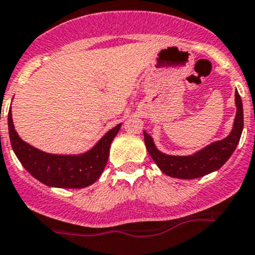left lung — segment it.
<instances>
[{
  "label": "left lung",
  "instance_id": "left-lung-1",
  "mask_svg": "<svg viewBox=\"0 0 255 255\" xmlns=\"http://www.w3.org/2000/svg\"><path fill=\"white\" fill-rule=\"evenodd\" d=\"M235 104H237V116L230 135L225 139L210 144L193 155H167L155 148L150 135L144 131V141L151 159L156 163L163 173L173 178L193 179L218 170L225 164L231 154L234 153L244 128L243 102L238 91L235 92Z\"/></svg>",
  "mask_w": 255,
  "mask_h": 255
}]
</instances>
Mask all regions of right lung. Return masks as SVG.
I'll return each mask as SVG.
<instances>
[{
	"label": "right lung",
	"instance_id": "1",
	"mask_svg": "<svg viewBox=\"0 0 255 255\" xmlns=\"http://www.w3.org/2000/svg\"><path fill=\"white\" fill-rule=\"evenodd\" d=\"M121 124L107 131L90 151L81 155H55L44 153L21 140L13 128L11 109L8 112V134L16 156L32 177L49 187L83 188L100 178L109 159L112 140Z\"/></svg>",
	"mask_w": 255,
	"mask_h": 255
}]
</instances>
